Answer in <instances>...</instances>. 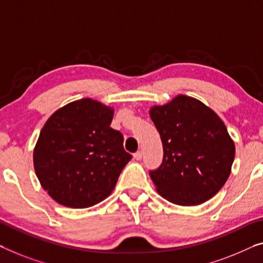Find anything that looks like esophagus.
Instances as JSON below:
<instances>
[{
	"mask_svg": "<svg viewBox=\"0 0 263 263\" xmlns=\"http://www.w3.org/2000/svg\"><path fill=\"white\" fill-rule=\"evenodd\" d=\"M133 157H135L136 160H140V159H142V157H143V152L142 151H137L136 154L133 155Z\"/></svg>",
	"mask_w": 263,
	"mask_h": 263,
	"instance_id": "esophagus-1",
	"label": "esophagus"
}]
</instances>
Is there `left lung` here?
<instances>
[{"mask_svg":"<svg viewBox=\"0 0 263 263\" xmlns=\"http://www.w3.org/2000/svg\"><path fill=\"white\" fill-rule=\"evenodd\" d=\"M150 117L163 143V162L150 171L159 195L178 205L214 197L228 179L235 145L221 118L195 98L177 96Z\"/></svg>","mask_w":263,"mask_h":263,"instance_id":"obj_1","label":"left lung"}]
</instances>
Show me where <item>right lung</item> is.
I'll return each instance as SVG.
<instances>
[{"label": "right lung", "mask_w": 263, "mask_h": 263, "mask_svg": "<svg viewBox=\"0 0 263 263\" xmlns=\"http://www.w3.org/2000/svg\"><path fill=\"white\" fill-rule=\"evenodd\" d=\"M115 109L85 98L54 112L34 148V169L54 201L69 208L92 206L115 189L132 156L124 137L109 127Z\"/></svg>", "instance_id": "obj_1"}]
</instances>
